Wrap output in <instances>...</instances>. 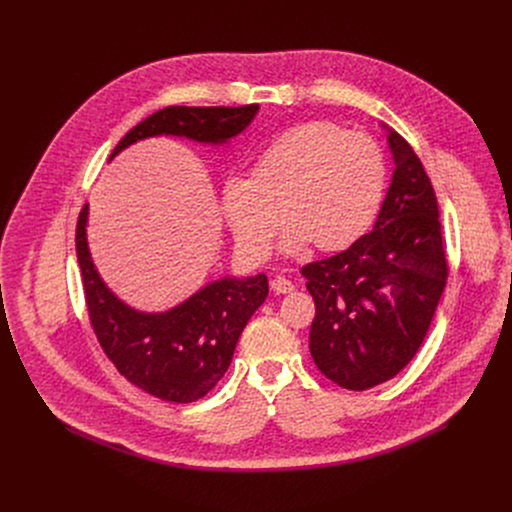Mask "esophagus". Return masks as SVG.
Wrapping results in <instances>:
<instances>
[{
  "instance_id": "obj_1",
  "label": "esophagus",
  "mask_w": 512,
  "mask_h": 512,
  "mask_svg": "<svg viewBox=\"0 0 512 512\" xmlns=\"http://www.w3.org/2000/svg\"><path fill=\"white\" fill-rule=\"evenodd\" d=\"M271 289H273V294H277V296H281V294H291V291H294V283H291L289 279H285L283 275H277V277L271 281Z\"/></svg>"
}]
</instances>
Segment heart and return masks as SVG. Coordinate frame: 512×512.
Returning <instances> with one entry per match:
<instances>
[{
    "mask_svg": "<svg viewBox=\"0 0 512 512\" xmlns=\"http://www.w3.org/2000/svg\"><path fill=\"white\" fill-rule=\"evenodd\" d=\"M387 182L379 143L328 121L291 127L255 158L251 178L223 184V210L237 245L265 259L285 218L281 249L298 255L316 243L322 251L352 245L373 225Z\"/></svg>",
    "mask_w": 512,
    "mask_h": 512,
    "instance_id": "1",
    "label": "heart"
}]
</instances>
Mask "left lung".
Returning <instances> with one entry per match:
<instances>
[{"instance_id":"obj_1","label":"left lung","mask_w":512,"mask_h":512,"mask_svg":"<svg viewBox=\"0 0 512 512\" xmlns=\"http://www.w3.org/2000/svg\"><path fill=\"white\" fill-rule=\"evenodd\" d=\"M381 127L395 170L373 231L302 269L316 304L310 354L350 391L393 379L415 356L448 277L431 182L411 145Z\"/></svg>"}]
</instances>
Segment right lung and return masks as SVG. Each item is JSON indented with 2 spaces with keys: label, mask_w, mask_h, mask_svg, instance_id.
<instances>
[{
  "label": "right lung",
  "mask_w": 512,
  "mask_h": 512,
  "mask_svg": "<svg viewBox=\"0 0 512 512\" xmlns=\"http://www.w3.org/2000/svg\"><path fill=\"white\" fill-rule=\"evenodd\" d=\"M259 105L166 107L137 123L115 145L109 162L150 137H182L221 148L249 129ZM89 204L77 225V257L95 334L117 371L135 387L172 403L204 397L227 373L243 328L265 302V273L223 275L184 302L145 312L123 302L103 281L87 239Z\"/></svg>",
  "instance_id": "add662e5"
}]
</instances>
